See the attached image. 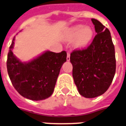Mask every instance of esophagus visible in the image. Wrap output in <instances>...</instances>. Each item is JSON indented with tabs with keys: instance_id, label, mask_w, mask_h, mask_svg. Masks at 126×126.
I'll return each mask as SVG.
<instances>
[{
	"instance_id": "34e87169",
	"label": "esophagus",
	"mask_w": 126,
	"mask_h": 126,
	"mask_svg": "<svg viewBox=\"0 0 126 126\" xmlns=\"http://www.w3.org/2000/svg\"><path fill=\"white\" fill-rule=\"evenodd\" d=\"M66 60H67V61H70V54L69 52L67 53Z\"/></svg>"
}]
</instances>
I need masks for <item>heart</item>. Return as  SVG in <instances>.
<instances>
[{
  "instance_id": "heart-1",
  "label": "heart",
  "mask_w": 126,
  "mask_h": 126,
  "mask_svg": "<svg viewBox=\"0 0 126 126\" xmlns=\"http://www.w3.org/2000/svg\"><path fill=\"white\" fill-rule=\"evenodd\" d=\"M93 36V31L90 27H84L82 24L76 25L69 29L66 34L67 39L74 40V46L76 48H82L86 46Z\"/></svg>"
}]
</instances>
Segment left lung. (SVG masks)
Masks as SVG:
<instances>
[{
    "instance_id": "8db88e82",
    "label": "left lung",
    "mask_w": 126,
    "mask_h": 126,
    "mask_svg": "<svg viewBox=\"0 0 126 126\" xmlns=\"http://www.w3.org/2000/svg\"><path fill=\"white\" fill-rule=\"evenodd\" d=\"M97 33L87 48L70 54L72 76L78 90L85 98L102 95L116 73L115 48L110 32L98 20L92 18Z\"/></svg>"
}]
</instances>
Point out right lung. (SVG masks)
Returning <instances> with one entry per match:
<instances>
[{
  "instance_id": "1",
  "label": "right lung",
  "mask_w": 126,
  "mask_h": 126,
  "mask_svg": "<svg viewBox=\"0 0 126 126\" xmlns=\"http://www.w3.org/2000/svg\"><path fill=\"white\" fill-rule=\"evenodd\" d=\"M15 37L7 56V71L13 86L24 98L42 100L52 94L62 64L66 61V51H46L28 62H22L13 54Z\"/></svg>"
}]
</instances>
